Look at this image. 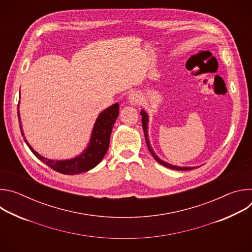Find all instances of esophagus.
Returning <instances> with one entry per match:
<instances>
[{
    "label": "esophagus",
    "mask_w": 252,
    "mask_h": 252,
    "mask_svg": "<svg viewBox=\"0 0 252 252\" xmlns=\"http://www.w3.org/2000/svg\"><path fill=\"white\" fill-rule=\"evenodd\" d=\"M140 99H141V97H140V95H139L137 93H131V94L128 95V100H129V102L132 103V104L138 103V102L140 101Z\"/></svg>",
    "instance_id": "obj_1"
}]
</instances>
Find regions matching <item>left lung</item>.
<instances>
[{"mask_svg": "<svg viewBox=\"0 0 252 252\" xmlns=\"http://www.w3.org/2000/svg\"><path fill=\"white\" fill-rule=\"evenodd\" d=\"M140 116L142 117V119H141L142 128H143V132H145V136H146V140H147L148 148H149V150H150L151 154L153 155V157L155 158V159H156L158 162H159L160 164H162V165H163V166H165V167H168V168H171V169H175V170H190V169H193V168H194V167H181V166L171 165V164H169V163H167V162H165V161H163V160L159 159V158L156 156V154L154 153V151H153V149H152V147H151V145H150L149 135H148V122H149V120H148V115H147L145 112H143V111H141V112H140Z\"/></svg>", "mask_w": 252, "mask_h": 252, "instance_id": "1", "label": "left lung"}]
</instances>
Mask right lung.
<instances>
[{"label": "right lung", "mask_w": 252, "mask_h": 252, "mask_svg": "<svg viewBox=\"0 0 252 252\" xmlns=\"http://www.w3.org/2000/svg\"><path fill=\"white\" fill-rule=\"evenodd\" d=\"M119 116V103H115L112 106L107 107L105 111H103L97 118L95 125L94 126L92 138L89 148L78 158L68 159V160H52L48 159L38 153H35L32 147L29 145L27 139L24 136V132L21 126L20 121V114H19V103H18V118L20 122V128L22 135L28 145L29 149L32 153L37 157L40 160L45 162L48 166L52 169L61 172L63 174L67 175H74L77 173L88 171L97 165L103 157L105 156L107 149L110 146V137L116 123V120Z\"/></svg>", "instance_id": "1"}]
</instances>
